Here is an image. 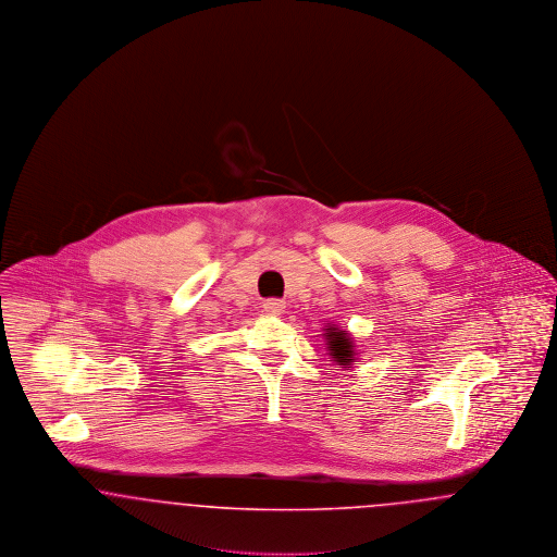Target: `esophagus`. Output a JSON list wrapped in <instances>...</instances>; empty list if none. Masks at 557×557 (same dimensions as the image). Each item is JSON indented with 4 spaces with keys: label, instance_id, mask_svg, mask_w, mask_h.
Wrapping results in <instances>:
<instances>
[{
    "label": "esophagus",
    "instance_id": "1",
    "mask_svg": "<svg viewBox=\"0 0 557 557\" xmlns=\"http://www.w3.org/2000/svg\"><path fill=\"white\" fill-rule=\"evenodd\" d=\"M263 309H265L267 315H282L286 309V302L280 298H267Z\"/></svg>",
    "mask_w": 557,
    "mask_h": 557
}]
</instances>
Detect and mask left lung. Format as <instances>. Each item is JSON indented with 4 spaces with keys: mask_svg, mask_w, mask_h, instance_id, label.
<instances>
[{
    "mask_svg": "<svg viewBox=\"0 0 557 557\" xmlns=\"http://www.w3.org/2000/svg\"><path fill=\"white\" fill-rule=\"evenodd\" d=\"M325 334V345L330 350V357L332 361H336V366H343V368H350L355 363V357H357V350H355V341L350 338V334L346 330L336 327L334 323L332 325H325L323 327Z\"/></svg>",
    "mask_w": 557,
    "mask_h": 557,
    "instance_id": "1",
    "label": "left lung"
}]
</instances>
